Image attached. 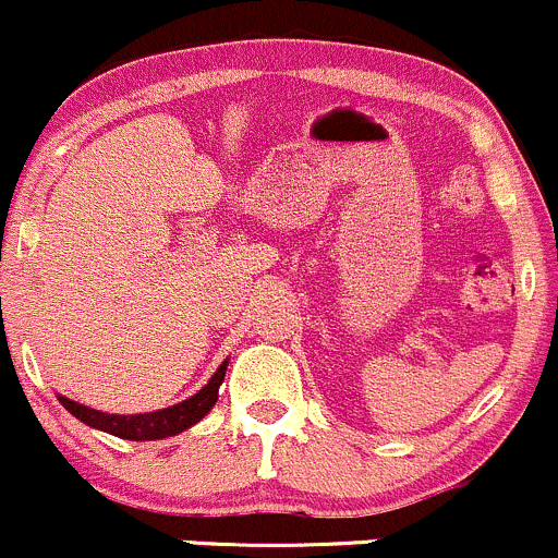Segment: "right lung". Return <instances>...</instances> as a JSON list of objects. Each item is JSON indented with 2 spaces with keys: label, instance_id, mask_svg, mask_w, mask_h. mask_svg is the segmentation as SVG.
<instances>
[{
  "label": "right lung",
  "instance_id": "1",
  "mask_svg": "<svg viewBox=\"0 0 558 558\" xmlns=\"http://www.w3.org/2000/svg\"><path fill=\"white\" fill-rule=\"evenodd\" d=\"M228 371V360H222V365L217 367L215 376L198 389V392L191 395L182 403L160 408V411H147V413H107V411H96V408H88L83 403H74V400L59 395V403L66 408L72 416H77L80 422L88 424V427L101 429V433L114 435V438L123 440H163L171 438V435L185 433L187 427L198 424L206 413L211 411L220 398V384L226 378Z\"/></svg>",
  "mask_w": 558,
  "mask_h": 558
}]
</instances>
